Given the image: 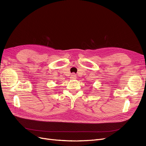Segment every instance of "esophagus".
Listing matches in <instances>:
<instances>
[{
	"label": "esophagus",
	"mask_w": 146,
	"mask_h": 146,
	"mask_svg": "<svg viewBox=\"0 0 146 146\" xmlns=\"http://www.w3.org/2000/svg\"><path fill=\"white\" fill-rule=\"evenodd\" d=\"M76 74H72V75H71V79H75L76 78Z\"/></svg>",
	"instance_id": "34e87169"
}]
</instances>
